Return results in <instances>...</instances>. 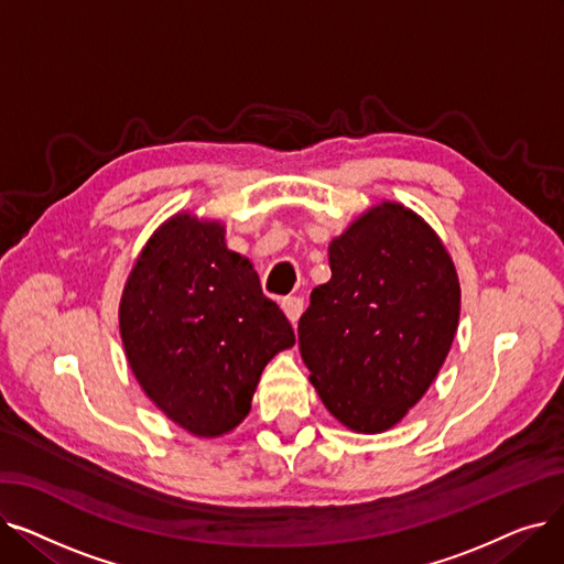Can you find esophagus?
Here are the masks:
<instances>
[{"mask_svg":"<svg viewBox=\"0 0 564 564\" xmlns=\"http://www.w3.org/2000/svg\"><path fill=\"white\" fill-rule=\"evenodd\" d=\"M281 308L288 315V319L292 322V327H297V322H300V317L304 313V300L302 297H285L281 302Z\"/></svg>","mask_w":564,"mask_h":564,"instance_id":"1","label":"esophagus"}]
</instances>
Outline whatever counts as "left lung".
<instances>
[{
    "label": "left lung",
    "instance_id": "8db88e82",
    "mask_svg": "<svg viewBox=\"0 0 564 564\" xmlns=\"http://www.w3.org/2000/svg\"><path fill=\"white\" fill-rule=\"evenodd\" d=\"M332 281L311 292L300 349L324 406L383 432L416 404L448 357L459 281L434 230L398 203L372 207L329 247Z\"/></svg>",
    "mask_w": 564,
    "mask_h": 564
}]
</instances>
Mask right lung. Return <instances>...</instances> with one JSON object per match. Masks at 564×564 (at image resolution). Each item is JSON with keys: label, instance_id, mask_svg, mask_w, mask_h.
Instances as JSON below:
<instances>
[{"label": "right lung", "instance_id": "obj_1", "mask_svg": "<svg viewBox=\"0 0 564 564\" xmlns=\"http://www.w3.org/2000/svg\"><path fill=\"white\" fill-rule=\"evenodd\" d=\"M121 338L141 389L196 436H219L251 409L262 368L294 345L283 311L219 224L166 221L141 251L121 300Z\"/></svg>", "mask_w": 564, "mask_h": 564}]
</instances>
